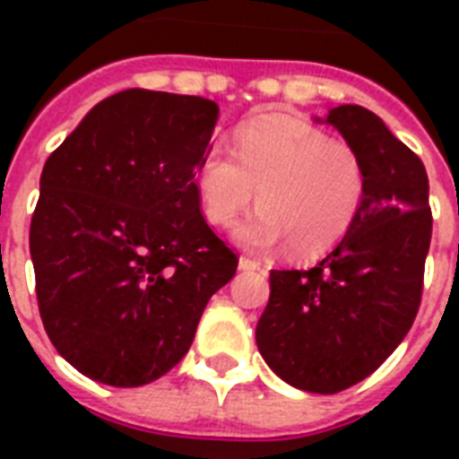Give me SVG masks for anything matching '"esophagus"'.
Segmentation results:
<instances>
[{
    "label": "esophagus",
    "mask_w": 459,
    "mask_h": 459,
    "mask_svg": "<svg viewBox=\"0 0 459 459\" xmlns=\"http://www.w3.org/2000/svg\"><path fill=\"white\" fill-rule=\"evenodd\" d=\"M240 269L243 272H257V269H262V262L252 257H240Z\"/></svg>",
    "instance_id": "1"
}]
</instances>
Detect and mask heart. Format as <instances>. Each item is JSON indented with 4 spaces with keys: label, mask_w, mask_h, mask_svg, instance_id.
<instances>
[{
    "label": "heart",
    "mask_w": 459,
    "mask_h": 459,
    "mask_svg": "<svg viewBox=\"0 0 459 459\" xmlns=\"http://www.w3.org/2000/svg\"><path fill=\"white\" fill-rule=\"evenodd\" d=\"M236 154L209 150L197 166V193L216 226H230L257 200V214L238 229L255 250L290 243L298 255L328 250L350 230L367 193V169L355 147L316 126L264 117L236 133Z\"/></svg>",
    "instance_id": "heart-1"
}]
</instances>
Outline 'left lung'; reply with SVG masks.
Here are the masks:
<instances>
[{
	"label": "left lung",
	"mask_w": 459,
	"mask_h": 459,
	"mask_svg": "<svg viewBox=\"0 0 459 459\" xmlns=\"http://www.w3.org/2000/svg\"><path fill=\"white\" fill-rule=\"evenodd\" d=\"M326 124L362 157L364 202L312 269H273L257 348L286 384L331 395L374 374L412 328L434 219L421 159L377 114L341 104Z\"/></svg>",
	"instance_id": "obj_1"
}]
</instances>
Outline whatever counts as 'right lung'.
I'll return each instance as SVG.
<instances>
[{
    "instance_id": "obj_1",
    "label": "right lung",
    "mask_w": 459,
    "mask_h": 459,
    "mask_svg": "<svg viewBox=\"0 0 459 459\" xmlns=\"http://www.w3.org/2000/svg\"><path fill=\"white\" fill-rule=\"evenodd\" d=\"M216 118L204 97L124 90L45 161L30 221L39 316L92 381L135 388L164 377L236 273L195 183Z\"/></svg>"
}]
</instances>
